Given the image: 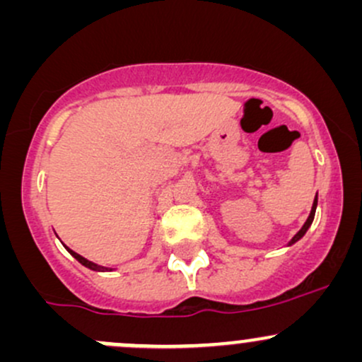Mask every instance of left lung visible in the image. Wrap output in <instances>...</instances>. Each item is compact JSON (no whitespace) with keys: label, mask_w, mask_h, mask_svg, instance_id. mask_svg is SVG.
<instances>
[{"label":"left lung","mask_w":362,"mask_h":362,"mask_svg":"<svg viewBox=\"0 0 362 362\" xmlns=\"http://www.w3.org/2000/svg\"><path fill=\"white\" fill-rule=\"evenodd\" d=\"M317 206H318V195H315V201H313V206H311V211H310L308 219H306L305 224H303L301 230L298 231V233L294 235L293 238H291V242L288 243V247H291V245H294L296 242H300V240L303 238V236H305L306 231H308V228L311 226V223H313V219H315V211H317Z\"/></svg>","instance_id":"1"}]
</instances>
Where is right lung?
<instances>
[{"mask_svg": "<svg viewBox=\"0 0 362 362\" xmlns=\"http://www.w3.org/2000/svg\"><path fill=\"white\" fill-rule=\"evenodd\" d=\"M64 247H66V245H64ZM66 250H68L69 253H71V255L74 257V259H76L78 262H80L81 265H85V267L91 269V271H97V272H109V271H112V269H109V267H103V265H98V264H95V262H91V260H88V259H85V257H81L80 253L73 252L71 248L66 247Z\"/></svg>", "mask_w": 362, "mask_h": 362, "instance_id": "1", "label": "right lung"}]
</instances>
